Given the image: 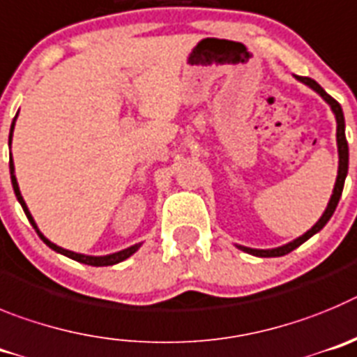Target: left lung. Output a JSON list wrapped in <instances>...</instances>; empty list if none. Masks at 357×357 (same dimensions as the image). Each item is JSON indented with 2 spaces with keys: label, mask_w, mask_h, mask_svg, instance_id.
I'll use <instances>...</instances> for the list:
<instances>
[{
  "label": "left lung",
  "mask_w": 357,
  "mask_h": 357,
  "mask_svg": "<svg viewBox=\"0 0 357 357\" xmlns=\"http://www.w3.org/2000/svg\"><path fill=\"white\" fill-rule=\"evenodd\" d=\"M295 78H297L298 82H303L304 85L310 86V89H313V91L317 92L319 96H322L324 101L329 105L331 110H333V114H335V117H336V144H338V158H340L338 176H336L335 188H333V195H331L329 202H327L326 211H324L322 217L319 218V222L314 224L310 231H306L303 236H298V238H295L294 242L287 243V245L275 247V249H250V247L236 245L240 250H243V252H249V255H252V256H259V258H275V256L288 255V252H291L294 249H297L298 245H303L306 240H310L313 234L319 233V231L322 229L327 222H329V218L333 217L336 206H338V201H340V197H342V192H343V185H345L347 172H349V144H347V139H345V119H343V110H342V107H340V102L336 101V99L331 98V96L327 94V92L324 91L322 86L314 82V79L304 78V76H295Z\"/></svg>",
  "instance_id": "left-lung-1"
}]
</instances>
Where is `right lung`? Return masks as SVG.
Returning <instances> with one entry per match:
<instances>
[{
  "label": "right lung",
  "instance_id": "right-lung-1",
  "mask_svg": "<svg viewBox=\"0 0 357 357\" xmlns=\"http://www.w3.org/2000/svg\"><path fill=\"white\" fill-rule=\"evenodd\" d=\"M15 119H17V115L14 117V121H12V126H10V135H8V146L12 144V135H14V126H15ZM10 179H12V186H14V192H15V197H17L19 204L22 206V210H24V213H26L28 220H30V224L33 226V229L37 231V234L40 236V240H43L44 243H46L47 247H51L53 250H56V252H60V255L67 256V258L75 259V261H79V263H85V265H92V266H108V265H115V263H121L124 261L126 258H130L131 255H135L137 250H139V247L142 245V243H135V245L128 247V249H123L119 250V252H114V255H107V256H86V255H79V252H73V250H67L63 249V247H59L56 243L50 242V240L44 236L40 231H38L37 224H35L33 217H31L30 210H28L26 202H24V199H22L21 195V190H19V185H17V179H15V174H14V160H12V153H10Z\"/></svg>",
  "mask_w": 357,
  "mask_h": 357
}]
</instances>
